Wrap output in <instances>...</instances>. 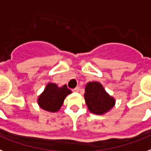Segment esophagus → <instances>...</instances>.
<instances>
[{
	"instance_id": "1",
	"label": "esophagus",
	"mask_w": 151,
	"mask_h": 151,
	"mask_svg": "<svg viewBox=\"0 0 151 151\" xmlns=\"http://www.w3.org/2000/svg\"><path fill=\"white\" fill-rule=\"evenodd\" d=\"M79 90H80V87L79 86H78V87H76L75 88H73V92H79Z\"/></svg>"
}]
</instances>
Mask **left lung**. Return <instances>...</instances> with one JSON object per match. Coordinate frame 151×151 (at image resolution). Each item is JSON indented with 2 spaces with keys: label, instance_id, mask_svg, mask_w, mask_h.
I'll list each match as a JSON object with an SVG mask.
<instances>
[{
  "label": "left lung",
  "instance_id": "1",
  "mask_svg": "<svg viewBox=\"0 0 151 151\" xmlns=\"http://www.w3.org/2000/svg\"><path fill=\"white\" fill-rule=\"evenodd\" d=\"M85 91L86 103L92 113L102 115L109 111L115 105V99L109 96L99 82H88Z\"/></svg>",
  "mask_w": 151,
  "mask_h": 151
}]
</instances>
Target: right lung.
I'll list each match as a JSON object with an SVG mask.
<instances>
[{
  "label": "right lung",
  "mask_w": 151,
  "mask_h": 151,
  "mask_svg": "<svg viewBox=\"0 0 151 151\" xmlns=\"http://www.w3.org/2000/svg\"><path fill=\"white\" fill-rule=\"evenodd\" d=\"M71 93L67 86L58 87L56 84L49 83L38 98V104L41 109L47 111H58L62 107L65 96Z\"/></svg>",
  "instance_id": "obj_1"
}]
</instances>
